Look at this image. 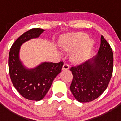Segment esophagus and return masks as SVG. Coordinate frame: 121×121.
<instances>
[{
  "mask_svg": "<svg viewBox=\"0 0 121 121\" xmlns=\"http://www.w3.org/2000/svg\"><path fill=\"white\" fill-rule=\"evenodd\" d=\"M68 68H69V65H68V63H64V64H63V69H68Z\"/></svg>",
  "mask_w": 121,
  "mask_h": 121,
  "instance_id": "obj_1",
  "label": "esophagus"
}]
</instances>
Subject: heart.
I'll return each instance as SVG.
<instances>
[{"label": "heart", "instance_id": "obj_1", "mask_svg": "<svg viewBox=\"0 0 121 121\" xmlns=\"http://www.w3.org/2000/svg\"><path fill=\"white\" fill-rule=\"evenodd\" d=\"M82 44L81 48L74 54L75 60H81L88 57L93 44L92 40L88 39L87 35L84 33H76L71 35L63 46L66 50H72L78 48Z\"/></svg>", "mask_w": 121, "mask_h": 121}]
</instances>
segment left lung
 <instances>
[{
    "label": "left lung",
    "instance_id": "1",
    "mask_svg": "<svg viewBox=\"0 0 121 121\" xmlns=\"http://www.w3.org/2000/svg\"><path fill=\"white\" fill-rule=\"evenodd\" d=\"M98 53L92 59L69 68L73 75L70 90L80 102H91L98 98L108 87L111 78L113 52L103 36Z\"/></svg>",
    "mask_w": 121,
    "mask_h": 121
}]
</instances>
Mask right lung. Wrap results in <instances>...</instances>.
Instances as JSON below:
<instances>
[{
  "mask_svg": "<svg viewBox=\"0 0 121 121\" xmlns=\"http://www.w3.org/2000/svg\"><path fill=\"white\" fill-rule=\"evenodd\" d=\"M43 29L33 28L24 33L12 44L9 54V72L13 86L22 97L32 101L42 99L54 79L61 71L64 63H44L35 69H26L19 58L20 47L26 41L38 37Z\"/></svg>",
  "mask_w": 121,
  "mask_h": 121,
  "instance_id": "add662e5",
  "label": "right lung"
}]
</instances>
